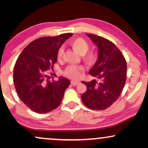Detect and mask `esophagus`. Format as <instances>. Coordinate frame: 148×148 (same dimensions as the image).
Returning a JSON list of instances; mask_svg holds the SVG:
<instances>
[{
    "instance_id": "obj_1",
    "label": "esophagus",
    "mask_w": 148,
    "mask_h": 148,
    "mask_svg": "<svg viewBox=\"0 0 148 148\" xmlns=\"http://www.w3.org/2000/svg\"><path fill=\"white\" fill-rule=\"evenodd\" d=\"M80 84L79 82H76V81H71V85L72 86H77Z\"/></svg>"
}]
</instances>
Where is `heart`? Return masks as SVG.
<instances>
[{"mask_svg":"<svg viewBox=\"0 0 148 148\" xmlns=\"http://www.w3.org/2000/svg\"><path fill=\"white\" fill-rule=\"evenodd\" d=\"M70 45L73 48V50H75L81 55L86 53L89 48V44L86 40L81 38L73 40L70 42ZM63 52V48H60L57 54L58 59H60L62 58ZM84 58L88 62L92 63L96 60V54L94 52H90L85 55ZM83 69H84V68L81 66H69L64 71V75L70 78L78 79L80 77V71Z\"/></svg>","mask_w":148,"mask_h":148,"instance_id":"heart-1","label":"heart"}]
</instances>
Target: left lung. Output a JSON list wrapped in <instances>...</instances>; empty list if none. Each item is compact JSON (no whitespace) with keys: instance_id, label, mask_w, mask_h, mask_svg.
I'll list each match as a JSON object with an SVG mask.
<instances>
[{"instance_id":"obj_1","label":"left lung","mask_w":148,"mask_h":148,"mask_svg":"<svg viewBox=\"0 0 148 148\" xmlns=\"http://www.w3.org/2000/svg\"><path fill=\"white\" fill-rule=\"evenodd\" d=\"M98 48V60L89 71L100 82H82L87 87L82 100L92 110H102L110 106L122 92L126 82L127 62L114 44L101 36L87 34Z\"/></svg>"}]
</instances>
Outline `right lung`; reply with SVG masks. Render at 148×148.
I'll use <instances>...</instances> for the list:
<instances>
[{"label":"right lung","mask_w":148,"mask_h":148,"mask_svg":"<svg viewBox=\"0 0 148 148\" xmlns=\"http://www.w3.org/2000/svg\"><path fill=\"white\" fill-rule=\"evenodd\" d=\"M72 36L63 34L38 38L28 44L17 58L13 71L16 91L22 102L34 112H49L61 103L70 81L62 77L49 81L46 71L53 69L58 50Z\"/></svg>","instance_id":"add662e5"}]
</instances>
